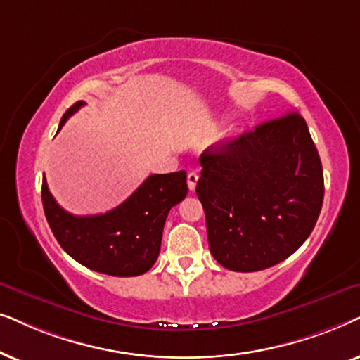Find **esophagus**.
I'll use <instances>...</instances> for the list:
<instances>
[{
    "instance_id": "34e87169",
    "label": "esophagus",
    "mask_w": 360,
    "mask_h": 360,
    "mask_svg": "<svg viewBox=\"0 0 360 360\" xmlns=\"http://www.w3.org/2000/svg\"><path fill=\"white\" fill-rule=\"evenodd\" d=\"M198 179H199V174L195 171H191L188 174V188L189 191H194L195 189V184H198Z\"/></svg>"
}]
</instances>
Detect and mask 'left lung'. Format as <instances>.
<instances>
[{
  "mask_svg": "<svg viewBox=\"0 0 360 360\" xmlns=\"http://www.w3.org/2000/svg\"><path fill=\"white\" fill-rule=\"evenodd\" d=\"M195 194L209 250L232 271L283 262L313 232L324 198L323 166L308 124L291 112L200 155Z\"/></svg>",
  "mask_w": 360,
  "mask_h": 360,
  "instance_id": "1",
  "label": "left lung"
}]
</instances>
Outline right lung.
<instances>
[{"instance_id":"add662e5","label":"right lung","mask_w":360,"mask_h":360,"mask_svg":"<svg viewBox=\"0 0 360 360\" xmlns=\"http://www.w3.org/2000/svg\"><path fill=\"white\" fill-rule=\"evenodd\" d=\"M84 105L79 100L67 110L59 130ZM41 194L52 233L75 262L105 275L138 276L158 260L166 217L188 194V181L186 171L151 174L124 202L98 215H72L62 209L46 177Z\"/></svg>"}]
</instances>
